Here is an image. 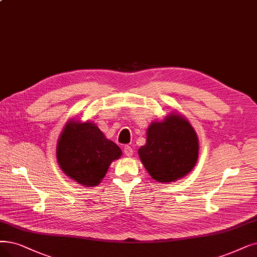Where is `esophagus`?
<instances>
[{
    "label": "esophagus",
    "mask_w": 257,
    "mask_h": 257,
    "mask_svg": "<svg viewBox=\"0 0 257 257\" xmlns=\"http://www.w3.org/2000/svg\"><path fill=\"white\" fill-rule=\"evenodd\" d=\"M123 152H124V154H125L127 157H131L133 155V153H134V151H133V149L130 146H125L124 150H123Z\"/></svg>",
    "instance_id": "esophagus-1"
}]
</instances>
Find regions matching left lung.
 Wrapping results in <instances>:
<instances>
[{
  "label": "left lung",
  "instance_id": "8db88e82",
  "mask_svg": "<svg viewBox=\"0 0 257 257\" xmlns=\"http://www.w3.org/2000/svg\"><path fill=\"white\" fill-rule=\"evenodd\" d=\"M198 136L182 115L172 111L147 130L146 145L138 150L139 158L151 177L159 182H174L194 169L198 160Z\"/></svg>",
  "mask_w": 257,
  "mask_h": 257
}]
</instances>
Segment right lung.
I'll list each match as a JSON object with an SVG mask.
<instances>
[{"label": "right lung", "instance_id": "add662e5", "mask_svg": "<svg viewBox=\"0 0 257 257\" xmlns=\"http://www.w3.org/2000/svg\"><path fill=\"white\" fill-rule=\"evenodd\" d=\"M122 151L91 121H68L57 143L60 169L81 186L97 187Z\"/></svg>", "mask_w": 257, "mask_h": 257}]
</instances>
